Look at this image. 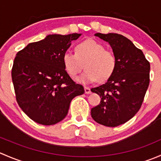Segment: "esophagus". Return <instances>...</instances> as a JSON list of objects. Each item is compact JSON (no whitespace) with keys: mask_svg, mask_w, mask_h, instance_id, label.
<instances>
[{"mask_svg":"<svg viewBox=\"0 0 161 161\" xmlns=\"http://www.w3.org/2000/svg\"><path fill=\"white\" fill-rule=\"evenodd\" d=\"M85 93H86V94H90L91 92V90H90V88H89V87H85Z\"/></svg>","mask_w":161,"mask_h":161,"instance_id":"1","label":"esophagus"}]
</instances>
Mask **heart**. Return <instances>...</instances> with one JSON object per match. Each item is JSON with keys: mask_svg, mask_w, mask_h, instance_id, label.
Segmentation results:
<instances>
[{"mask_svg": "<svg viewBox=\"0 0 161 161\" xmlns=\"http://www.w3.org/2000/svg\"><path fill=\"white\" fill-rule=\"evenodd\" d=\"M65 70L72 77L79 73L85 63L86 71L76 78L81 83H90L98 79L103 82L114 74L117 67L116 54L105 49L102 43L90 40H84L76 46L75 53L67 51L63 55Z\"/></svg>", "mask_w": 161, "mask_h": 161, "instance_id": "obj_1", "label": "heart"}]
</instances>
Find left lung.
<instances>
[{"label":"left lung","mask_w":161,"mask_h":161,"mask_svg":"<svg viewBox=\"0 0 161 161\" xmlns=\"http://www.w3.org/2000/svg\"><path fill=\"white\" fill-rule=\"evenodd\" d=\"M95 36L109 43L118 63L105 83L91 89L101 98L100 104L91 109V116L99 124L115 127L140 109L150 84V64L142 50L124 36L100 32Z\"/></svg>","instance_id":"left-lung-1"}]
</instances>
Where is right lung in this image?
<instances>
[{
	"label": "right lung",
	"mask_w": 161,
	"mask_h": 161,
	"mask_svg": "<svg viewBox=\"0 0 161 161\" xmlns=\"http://www.w3.org/2000/svg\"><path fill=\"white\" fill-rule=\"evenodd\" d=\"M81 34L48 35L19 51L11 69L17 103L32 121L51 125L62 121L76 96L85 92L65 70L63 55Z\"/></svg>",
	"instance_id": "right-lung-1"
}]
</instances>
